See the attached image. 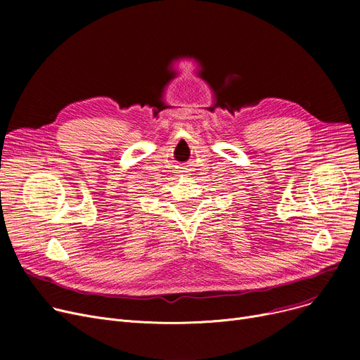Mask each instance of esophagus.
I'll use <instances>...</instances> for the list:
<instances>
[{
    "mask_svg": "<svg viewBox=\"0 0 360 360\" xmlns=\"http://www.w3.org/2000/svg\"><path fill=\"white\" fill-rule=\"evenodd\" d=\"M184 172H186V170H184Z\"/></svg>",
    "mask_w": 360,
    "mask_h": 360,
    "instance_id": "1",
    "label": "esophagus"
}]
</instances>
